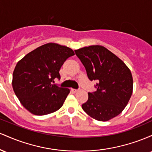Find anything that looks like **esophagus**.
Returning a JSON list of instances; mask_svg holds the SVG:
<instances>
[{
  "label": "esophagus",
  "mask_w": 152,
  "mask_h": 152,
  "mask_svg": "<svg viewBox=\"0 0 152 152\" xmlns=\"http://www.w3.org/2000/svg\"><path fill=\"white\" fill-rule=\"evenodd\" d=\"M71 91H72L73 92H74V93H76V92L78 91V89H74V88H71Z\"/></svg>",
  "instance_id": "34e87169"
}]
</instances>
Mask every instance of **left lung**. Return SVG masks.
Masks as SVG:
<instances>
[{
	"label": "left lung",
	"instance_id": "1",
	"mask_svg": "<svg viewBox=\"0 0 152 152\" xmlns=\"http://www.w3.org/2000/svg\"><path fill=\"white\" fill-rule=\"evenodd\" d=\"M86 69L90 81H96V91L88 92L82 109L91 117L106 121L121 114L133 90V78L119 58L102 46H90L75 50Z\"/></svg>",
	"mask_w": 152,
	"mask_h": 152
}]
</instances>
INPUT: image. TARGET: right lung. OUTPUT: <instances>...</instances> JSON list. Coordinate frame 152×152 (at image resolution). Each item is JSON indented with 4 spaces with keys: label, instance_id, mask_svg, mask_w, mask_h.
I'll return each instance as SVG.
<instances>
[{
    "label": "right lung",
    "instance_id": "1",
    "mask_svg": "<svg viewBox=\"0 0 152 152\" xmlns=\"http://www.w3.org/2000/svg\"><path fill=\"white\" fill-rule=\"evenodd\" d=\"M74 55L67 46L48 43L26 55L15 66L13 88L28 111L38 116L55 112L64 104L70 90L53 84L61 78L59 71Z\"/></svg>",
    "mask_w": 152,
    "mask_h": 152
}]
</instances>
